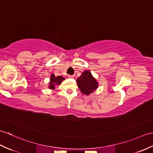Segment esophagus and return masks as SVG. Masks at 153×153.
<instances>
[{
    "instance_id": "1",
    "label": "esophagus",
    "mask_w": 153,
    "mask_h": 153,
    "mask_svg": "<svg viewBox=\"0 0 153 153\" xmlns=\"http://www.w3.org/2000/svg\"><path fill=\"white\" fill-rule=\"evenodd\" d=\"M68 77L69 78H74V76L73 75H70V76H68Z\"/></svg>"
}]
</instances>
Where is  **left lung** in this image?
<instances>
[{"label": "left lung", "instance_id": "8db88e82", "mask_svg": "<svg viewBox=\"0 0 153 153\" xmlns=\"http://www.w3.org/2000/svg\"><path fill=\"white\" fill-rule=\"evenodd\" d=\"M77 83L81 93L87 95L93 93L98 88V83L88 70H85L77 78Z\"/></svg>", "mask_w": 153, "mask_h": 153}]
</instances>
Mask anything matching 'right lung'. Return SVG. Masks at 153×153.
<instances>
[{
    "label": "right lung",
    "mask_w": 153,
    "mask_h": 153,
    "mask_svg": "<svg viewBox=\"0 0 153 153\" xmlns=\"http://www.w3.org/2000/svg\"><path fill=\"white\" fill-rule=\"evenodd\" d=\"M65 79V78L62 77V76H57L55 77V75L53 74H52V75L51 76V81H50V84H49V88H51V89H54L56 85H60L62 81Z\"/></svg>",
    "instance_id": "add662e5"
}]
</instances>
